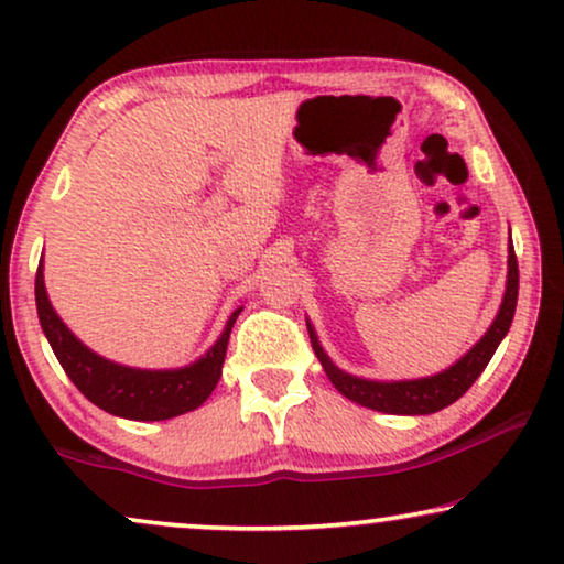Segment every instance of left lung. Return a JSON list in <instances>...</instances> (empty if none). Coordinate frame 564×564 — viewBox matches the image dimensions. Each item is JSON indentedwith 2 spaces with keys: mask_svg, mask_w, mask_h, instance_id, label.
<instances>
[{
  "mask_svg": "<svg viewBox=\"0 0 564 564\" xmlns=\"http://www.w3.org/2000/svg\"><path fill=\"white\" fill-rule=\"evenodd\" d=\"M516 300H519V261H516L513 246H508V280H506V295L500 303V311L496 321L490 323L488 334L462 357L457 365H452L444 372L421 377V380H400V382H377L365 380V377H354L344 369H338L334 361L328 359V354L323 351L318 344V336L307 321V334H311V344L315 357L321 359L323 369H326L328 380L334 382V388L341 392L344 398L354 400V403L372 408L380 413L392 415H429L442 411V408L452 405L454 400H459L465 392L473 388V382L482 375V369L488 367V361L496 354L498 344L503 341L508 328L513 323L516 313Z\"/></svg>",
  "mask_w": 564,
  "mask_h": 564,
  "instance_id": "1",
  "label": "left lung"
}]
</instances>
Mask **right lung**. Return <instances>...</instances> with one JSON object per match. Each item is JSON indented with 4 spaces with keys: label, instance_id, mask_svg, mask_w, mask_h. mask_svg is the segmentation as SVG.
I'll list each match as a JSON object with an SVG mask.
<instances>
[{
    "label": "right lung",
    "instance_id": "obj_1",
    "mask_svg": "<svg viewBox=\"0 0 564 564\" xmlns=\"http://www.w3.org/2000/svg\"><path fill=\"white\" fill-rule=\"evenodd\" d=\"M35 305L43 334L68 380L97 408L130 421H166L203 405L220 380L230 328L241 313V307L234 311L218 341L195 365L182 369H135L99 357L66 328L45 292L43 264H37L35 274Z\"/></svg>",
    "mask_w": 564,
    "mask_h": 564
}]
</instances>
